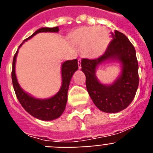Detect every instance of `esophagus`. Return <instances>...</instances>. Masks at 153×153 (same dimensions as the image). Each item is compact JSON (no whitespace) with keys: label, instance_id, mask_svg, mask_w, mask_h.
<instances>
[{"label":"esophagus","instance_id":"34e87169","mask_svg":"<svg viewBox=\"0 0 153 153\" xmlns=\"http://www.w3.org/2000/svg\"><path fill=\"white\" fill-rule=\"evenodd\" d=\"M78 68H81V60L80 59H78Z\"/></svg>","mask_w":153,"mask_h":153}]
</instances>
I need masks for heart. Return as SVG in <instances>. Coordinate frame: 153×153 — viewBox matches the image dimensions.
Returning <instances> with one entry per match:
<instances>
[{"label": "heart", "instance_id": "b5f03b06", "mask_svg": "<svg viewBox=\"0 0 153 153\" xmlns=\"http://www.w3.org/2000/svg\"><path fill=\"white\" fill-rule=\"evenodd\" d=\"M72 41L81 47L83 54L88 57L101 56L108 44V33L103 27L85 26L78 28L72 35Z\"/></svg>", "mask_w": 153, "mask_h": 153}]
</instances>
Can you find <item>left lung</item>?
I'll use <instances>...</instances> for the list:
<instances>
[{"label":"left lung","mask_w":153,"mask_h":153,"mask_svg":"<svg viewBox=\"0 0 153 153\" xmlns=\"http://www.w3.org/2000/svg\"><path fill=\"white\" fill-rule=\"evenodd\" d=\"M112 40L105 53L93 60L82 59L81 70L86 76V88L95 105L105 112H118L134 99L139 85L138 61L136 50L128 37L120 32L112 33ZM118 60L122 65V74L110 85L99 82L95 68L106 60Z\"/></svg>","instance_id":"left-lung-1"}]
</instances>
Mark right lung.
Wrapping results in <instances>:
<instances>
[{"instance_id": "add662e5", "label": "right lung", "mask_w": 153, "mask_h": 153, "mask_svg": "<svg viewBox=\"0 0 153 153\" xmlns=\"http://www.w3.org/2000/svg\"><path fill=\"white\" fill-rule=\"evenodd\" d=\"M59 27H54V28H41L36 30L33 35L25 39L26 41L28 39L32 38L36 34L39 33H58ZM23 42V43H24ZM23 43L19 46L21 47ZM18 53V49L15 53L13 60V69H12V81L13 85L14 91L16 93V96L18 99L19 102L21 103V106L25 108L26 112H28L30 115L35 118L42 120H53L58 117H60V115L63 113L65 109L66 103H67V97H68V86L70 84V80L72 76L74 74L76 71L78 69L77 59H74L72 60H67L64 62L61 65V75H62V85L55 96L48 99H36L33 97L28 95L25 93L21 86L19 85L15 73V65H16V58Z\"/></svg>"}]
</instances>
